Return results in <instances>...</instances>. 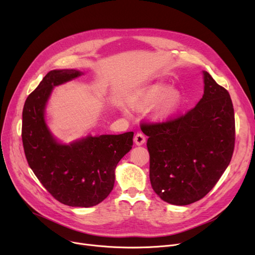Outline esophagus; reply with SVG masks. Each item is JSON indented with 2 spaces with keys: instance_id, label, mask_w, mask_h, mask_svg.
Here are the masks:
<instances>
[{
  "instance_id": "34e87169",
  "label": "esophagus",
  "mask_w": 255,
  "mask_h": 255,
  "mask_svg": "<svg viewBox=\"0 0 255 255\" xmlns=\"http://www.w3.org/2000/svg\"><path fill=\"white\" fill-rule=\"evenodd\" d=\"M134 142L136 145H142L145 142V137L142 133H137L134 136Z\"/></svg>"
}]
</instances>
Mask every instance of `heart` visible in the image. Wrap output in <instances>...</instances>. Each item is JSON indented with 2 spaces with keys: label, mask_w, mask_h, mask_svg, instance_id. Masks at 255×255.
Masks as SVG:
<instances>
[{
  "label": "heart",
  "mask_w": 255,
  "mask_h": 255,
  "mask_svg": "<svg viewBox=\"0 0 255 255\" xmlns=\"http://www.w3.org/2000/svg\"><path fill=\"white\" fill-rule=\"evenodd\" d=\"M134 103L142 107L155 104L151 114L152 119L156 122H165L181 111L184 97L177 89H170L165 84H154L144 88L134 98ZM122 111L128 112L126 106H122Z\"/></svg>",
  "instance_id": "b5f03b06"
}]
</instances>
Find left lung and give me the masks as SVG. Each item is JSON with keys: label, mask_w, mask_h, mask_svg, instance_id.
Listing matches in <instances>:
<instances>
[{"label": "left lung", "mask_w": 255, "mask_h": 255, "mask_svg": "<svg viewBox=\"0 0 255 255\" xmlns=\"http://www.w3.org/2000/svg\"><path fill=\"white\" fill-rule=\"evenodd\" d=\"M204 95L179 119L142 125L149 136L150 181L164 202L187 206L203 198L229 166L235 114L229 92L203 71Z\"/></svg>", "instance_id": "1"}]
</instances>
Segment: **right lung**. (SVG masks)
Listing matches in <instances>:
<instances>
[{"instance_id": "add662e5", "label": "right lung", "mask_w": 255, "mask_h": 255, "mask_svg": "<svg viewBox=\"0 0 255 255\" xmlns=\"http://www.w3.org/2000/svg\"><path fill=\"white\" fill-rule=\"evenodd\" d=\"M84 75L76 69L48 72L26 98L22 111V143L31 169L60 203L90 208L112 192L116 167L131 149L133 132L88 134L69 143L59 140L46 123V106L55 87Z\"/></svg>"}]
</instances>
